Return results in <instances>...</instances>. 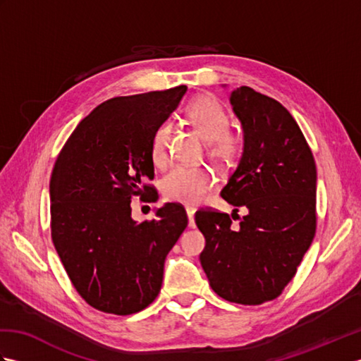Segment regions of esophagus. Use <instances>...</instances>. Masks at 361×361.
Listing matches in <instances>:
<instances>
[{
	"mask_svg": "<svg viewBox=\"0 0 361 361\" xmlns=\"http://www.w3.org/2000/svg\"><path fill=\"white\" fill-rule=\"evenodd\" d=\"M186 212H188V220H189V226L190 228H195V220H194V209L192 208H188L186 209Z\"/></svg>",
	"mask_w": 361,
	"mask_h": 361,
	"instance_id": "esophagus-1",
	"label": "esophagus"
}]
</instances>
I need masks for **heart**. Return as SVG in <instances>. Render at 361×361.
Instances as JSON below:
<instances>
[{"mask_svg":"<svg viewBox=\"0 0 361 361\" xmlns=\"http://www.w3.org/2000/svg\"><path fill=\"white\" fill-rule=\"evenodd\" d=\"M190 124L206 140V153L219 167L226 169L237 163L243 152L242 136L228 128L229 118L216 97L198 96L185 109ZM171 136L169 124H159L152 135L150 158L153 164L163 167L167 164V144ZM216 176L208 167L180 166L166 175L163 180V195L166 200L186 206L200 204L214 188Z\"/></svg>","mask_w":361,"mask_h":361,"instance_id":"obj_1","label":"heart"}]
</instances>
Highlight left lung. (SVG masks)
I'll return each mask as SVG.
<instances>
[{"mask_svg": "<svg viewBox=\"0 0 361 361\" xmlns=\"http://www.w3.org/2000/svg\"><path fill=\"white\" fill-rule=\"evenodd\" d=\"M229 102L243 128V153L220 195L248 214L237 228L225 212L195 214L206 239L200 262L220 298L257 305L282 293L315 237L317 166L278 101L240 87Z\"/></svg>", "mask_w": 361, "mask_h": 361, "instance_id": "obj_1", "label": "left lung"}]
</instances>
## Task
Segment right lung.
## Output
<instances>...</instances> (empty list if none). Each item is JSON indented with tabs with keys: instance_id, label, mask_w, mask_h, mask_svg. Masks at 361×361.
Listing matches in <instances>:
<instances>
[{
	"instance_id": "obj_1",
	"label": "right lung",
	"mask_w": 361,
	"mask_h": 361,
	"mask_svg": "<svg viewBox=\"0 0 361 361\" xmlns=\"http://www.w3.org/2000/svg\"><path fill=\"white\" fill-rule=\"evenodd\" d=\"M188 87L113 97L80 121L52 169L51 235L74 288L101 312L132 315L155 301L164 260L188 226L181 204L132 219V197L157 200L150 158L155 128Z\"/></svg>"
}]
</instances>
